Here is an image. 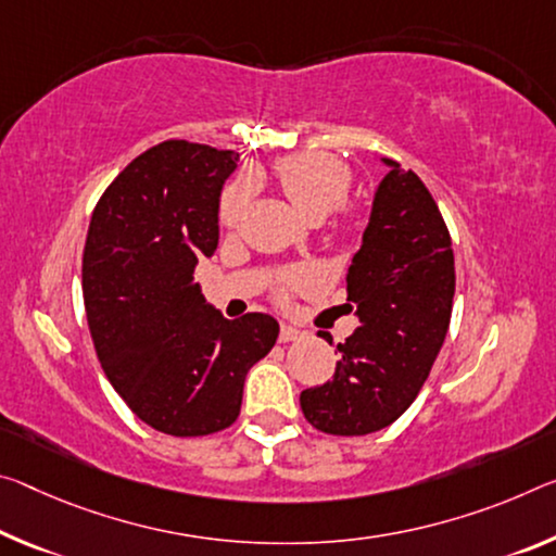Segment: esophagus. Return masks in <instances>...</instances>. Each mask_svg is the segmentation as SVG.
<instances>
[{"mask_svg":"<svg viewBox=\"0 0 556 556\" xmlns=\"http://www.w3.org/2000/svg\"><path fill=\"white\" fill-rule=\"evenodd\" d=\"M302 337H304L302 329H296V326H292V324H281V329H279V341L281 343L296 341V339H302Z\"/></svg>","mask_w":556,"mask_h":556,"instance_id":"obj_1","label":"esophagus"}]
</instances>
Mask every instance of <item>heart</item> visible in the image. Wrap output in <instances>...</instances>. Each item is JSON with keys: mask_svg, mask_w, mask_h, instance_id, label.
<instances>
[{"mask_svg": "<svg viewBox=\"0 0 556 556\" xmlns=\"http://www.w3.org/2000/svg\"><path fill=\"white\" fill-rule=\"evenodd\" d=\"M277 180L285 190V195L292 200V205L306 219H321L337 210L351 188V170L337 157L326 153H296L287 155L275 165ZM252 198V182L242 178L235 180L230 188L223 192L219 202V223L232 227L240 223L247 205ZM349 227V217L343 219ZM309 277V271H294L287 277V287L299 285Z\"/></svg>", "mask_w": 556, "mask_h": 556, "instance_id": "1", "label": "heart"}]
</instances>
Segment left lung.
<instances>
[{
	"label": "left lung",
	"instance_id": "8db88e82",
	"mask_svg": "<svg viewBox=\"0 0 556 556\" xmlns=\"http://www.w3.org/2000/svg\"><path fill=\"white\" fill-rule=\"evenodd\" d=\"M389 165L361 250L346 275L358 316L331 381L299 395L304 418L329 435H368L399 420L433 368L451 326L455 260L433 195L413 170Z\"/></svg>",
	"mask_w": 556,
	"mask_h": 556
}]
</instances>
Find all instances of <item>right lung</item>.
<instances>
[{
	"instance_id": "add662e5",
	"label": "right lung",
	"mask_w": 556,
	"mask_h": 556,
	"mask_svg": "<svg viewBox=\"0 0 556 556\" xmlns=\"http://www.w3.org/2000/svg\"><path fill=\"white\" fill-rule=\"evenodd\" d=\"M240 153L165 140L123 167L84 247V304L101 368L148 426L210 435L240 416L244 376L275 346L269 314L225 319L195 285L219 240V192Z\"/></svg>"
}]
</instances>
